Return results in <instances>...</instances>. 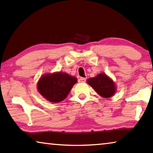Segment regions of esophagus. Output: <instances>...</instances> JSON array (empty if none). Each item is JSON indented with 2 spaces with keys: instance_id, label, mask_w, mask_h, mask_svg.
I'll use <instances>...</instances> for the list:
<instances>
[{
  "instance_id": "34e87169",
  "label": "esophagus",
  "mask_w": 153,
  "mask_h": 153,
  "mask_svg": "<svg viewBox=\"0 0 153 153\" xmlns=\"http://www.w3.org/2000/svg\"><path fill=\"white\" fill-rule=\"evenodd\" d=\"M85 81H86V78L81 77V78L79 79V82H80V83H85Z\"/></svg>"
}]
</instances>
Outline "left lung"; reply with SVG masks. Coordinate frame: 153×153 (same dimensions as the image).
<instances>
[{
	"label": "left lung",
	"mask_w": 153,
	"mask_h": 153,
	"mask_svg": "<svg viewBox=\"0 0 153 153\" xmlns=\"http://www.w3.org/2000/svg\"><path fill=\"white\" fill-rule=\"evenodd\" d=\"M87 82L97 94L104 98L111 97L116 92L114 81L105 73H101L97 76L88 79Z\"/></svg>",
	"instance_id": "1"
}]
</instances>
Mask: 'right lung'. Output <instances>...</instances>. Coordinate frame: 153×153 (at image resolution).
Wrapping results in <instances>:
<instances>
[{
    "mask_svg": "<svg viewBox=\"0 0 153 153\" xmlns=\"http://www.w3.org/2000/svg\"><path fill=\"white\" fill-rule=\"evenodd\" d=\"M77 82L75 76L65 72H54L43 75L37 84L40 94L50 102L58 103L65 99Z\"/></svg>",
    "mask_w": 153,
    "mask_h": 153,
    "instance_id": "1",
    "label": "right lung"
}]
</instances>
